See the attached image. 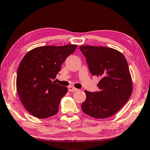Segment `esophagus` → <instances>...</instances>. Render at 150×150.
<instances>
[{"instance_id": "esophagus-1", "label": "esophagus", "mask_w": 150, "mask_h": 150, "mask_svg": "<svg viewBox=\"0 0 150 150\" xmlns=\"http://www.w3.org/2000/svg\"><path fill=\"white\" fill-rule=\"evenodd\" d=\"M77 91V88L73 87H69V91H70V92H74V91Z\"/></svg>"}]
</instances>
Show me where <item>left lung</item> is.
Instances as JSON below:
<instances>
[{
	"label": "left lung",
	"mask_w": 150,
	"mask_h": 150,
	"mask_svg": "<svg viewBox=\"0 0 150 150\" xmlns=\"http://www.w3.org/2000/svg\"><path fill=\"white\" fill-rule=\"evenodd\" d=\"M79 48L91 74L101 78L97 84L99 91H85L87 98L81 108L91 117H110L125 105L132 93L127 61L121 52L110 47L82 45Z\"/></svg>",
	"instance_id": "left-lung-1"
}]
</instances>
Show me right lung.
<instances>
[{
	"instance_id": "add662e5",
	"label": "right lung",
	"mask_w": 150,
	"mask_h": 150,
	"mask_svg": "<svg viewBox=\"0 0 150 150\" xmlns=\"http://www.w3.org/2000/svg\"><path fill=\"white\" fill-rule=\"evenodd\" d=\"M77 45H46L30 50L22 59L16 75L18 95L26 110L38 118L57 113L67 88L52 81Z\"/></svg>"
}]
</instances>
